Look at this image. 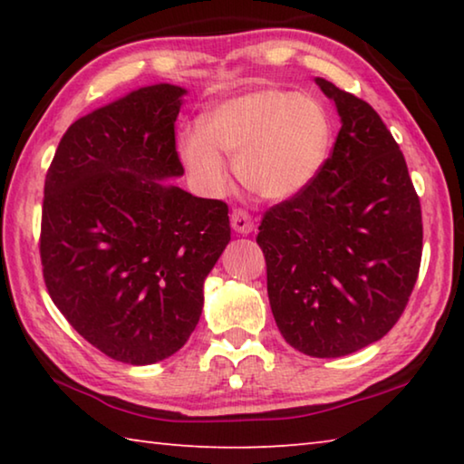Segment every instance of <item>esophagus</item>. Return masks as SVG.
I'll list each match as a JSON object with an SVG mask.
<instances>
[{"label":"esophagus","mask_w":464,"mask_h":464,"mask_svg":"<svg viewBox=\"0 0 464 464\" xmlns=\"http://www.w3.org/2000/svg\"><path fill=\"white\" fill-rule=\"evenodd\" d=\"M231 227L235 233H241V235H249L254 231V221H251V217L247 210L243 208H235L231 213Z\"/></svg>","instance_id":"1"}]
</instances>
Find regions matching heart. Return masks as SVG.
Wrapping results in <instances>:
<instances>
[{"label":"heart","mask_w":464,"mask_h":464,"mask_svg":"<svg viewBox=\"0 0 464 464\" xmlns=\"http://www.w3.org/2000/svg\"><path fill=\"white\" fill-rule=\"evenodd\" d=\"M334 143L327 108L311 96L278 88L251 90L208 108L200 129L178 137V157L194 184L221 194L235 160L243 186L266 200H290L315 182Z\"/></svg>","instance_id":"b5f03b06"}]
</instances>
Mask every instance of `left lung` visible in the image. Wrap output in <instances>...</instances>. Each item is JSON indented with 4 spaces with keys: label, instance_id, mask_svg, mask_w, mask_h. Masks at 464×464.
Listing matches in <instances>:
<instances>
[{
    "label": "left lung",
    "instance_id": "1",
    "mask_svg": "<svg viewBox=\"0 0 464 464\" xmlns=\"http://www.w3.org/2000/svg\"><path fill=\"white\" fill-rule=\"evenodd\" d=\"M315 83L340 114L334 153L307 190L264 215L257 246L272 315L313 358L348 356L401 317L421 262V208L403 153L371 104Z\"/></svg>",
    "mask_w": 464,
    "mask_h": 464
}]
</instances>
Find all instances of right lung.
Masks as SVG:
<instances>
[{
	"mask_svg": "<svg viewBox=\"0 0 464 464\" xmlns=\"http://www.w3.org/2000/svg\"><path fill=\"white\" fill-rule=\"evenodd\" d=\"M186 93L145 85L82 116L44 179L46 290L83 340L132 366L188 342L231 241L225 202L171 184L184 176L174 124Z\"/></svg>",
	"mask_w": 464,
	"mask_h": 464,
	"instance_id": "add662e5",
	"label": "right lung"
}]
</instances>
